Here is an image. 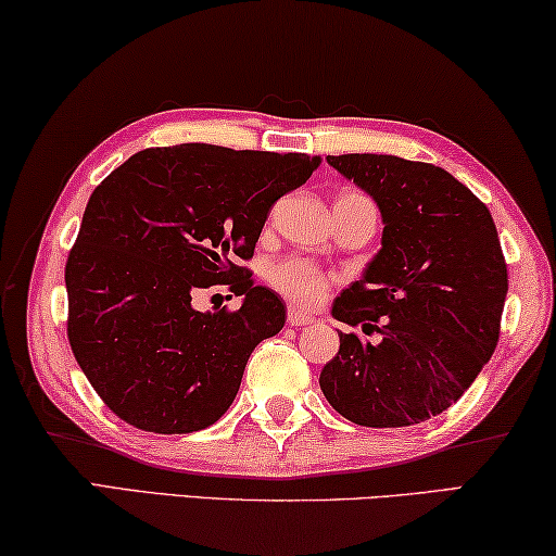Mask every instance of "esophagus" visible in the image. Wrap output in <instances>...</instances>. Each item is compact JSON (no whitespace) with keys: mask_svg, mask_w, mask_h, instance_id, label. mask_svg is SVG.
<instances>
[{"mask_svg":"<svg viewBox=\"0 0 556 556\" xmlns=\"http://www.w3.org/2000/svg\"><path fill=\"white\" fill-rule=\"evenodd\" d=\"M313 323H315V315L300 311V307H295V305L288 307V325L303 327V325H313Z\"/></svg>","mask_w":556,"mask_h":556,"instance_id":"1","label":"esophagus"}]
</instances>
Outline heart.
<instances>
[{
  "label": "heart",
  "instance_id": "obj_1",
  "mask_svg": "<svg viewBox=\"0 0 556 556\" xmlns=\"http://www.w3.org/2000/svg\"><path fill=\"white\" fill-rule=\"evenodd\" d=\"M348 194H357V192H348ZM270 283L280 295L293 300V303L317 305L325 298L327 288H330V278H327V273L317 268L313 261L290 256L273 266Z\"/></svg>",
  "mask_w": 556,
  "mask_h": 556
}]
</instances>
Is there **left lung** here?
<instances>
[{
    "label": "left lung",
    "instance_id": "obj_1",
    "mask_svg": "<svg viewBox=\"0 0 556 556\" xmlns=\"http://www.w3.org/2000/svg\"><path fill=\"white\" fill-rule=\"evenodd\" d=\"M375 199L384 233L364 276L334 298L340 332L320 389L371 429L429 421L463 396L500 338L507 266L488 206L448 172L394 154H327Z\"/></svg>",
    "mask_w": 556,
    "mask_h": 556
}]
</instances>
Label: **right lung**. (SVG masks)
Returning <instances> with one entry per match:
<instances>
[{
  "instance_id": "add662e5",
  "label": "right lung",
  "mask_w": 556,
  "mask_h": 556,
  "mask_svg": "<svg viewBox=\"0 0 556 556\" xmlns=\"http://www.w3.org/2000/svg\"><path fill=\"white\" fill-rule=\"evenodd\" d=\"M317 165L189 142L142 150L100 181L66 261L68 342L115 416L192 433L226 414L251 352L286 325L283 300L239 263L253 258L270 206ZM214 285L244 295L239 312L195 311Z\"/></svg>"
}]
</instances>
